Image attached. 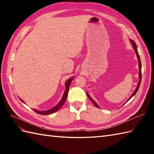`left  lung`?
I'll return each instance as SVG.
<instances>
[{"label": "left lung", "instance_id": "obj_1", "mask_svg": "<svg viewBox=\"0 0 154 154\" xmlns=\"http://www.w3.org/2000/svg\"><path fill=\"white\" fill-rule=\"evenodd\" d=\"M130 42H131V44H132V47H133L134 50V51H135V52H136V56H137V58H138V64H139V71H140V72H139V79H140V80H139V83H138V85H137L136 89V90L134 91V93H133V94H132V95L130 97V98L128 99V100L126 103H127L128 101L130 99H131V98H132L133 96H134V95H135L136 93H137V91H138V89H139V87H140V83H141V80H142V64H141V61H140V55H139V54H138V50H137L136 44V43H135V42L134 41V40H130ZM87 94L88 97H89V99L91 100V102H92V103H93L94 105L96 107H97V108H100V106H99V105H98V104L95 103V101H94V100L92 99V98L91 97V96L89 95V94H88V93H87ZM125 103H124V104H125Z\"/></svg>", "mask_w": 154, "mask_h": 154}]
</instances>
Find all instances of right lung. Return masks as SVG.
Instances as JSON below:
<instances>
[{"mask_svg":"<svg viewBox=\"0 0 154 154\" xmlns=\"http://www.w3.org/2000/svg\"><path fill=\"white\" fill-rule=\"evenodd\" d=\"M73 78L71 77L70 79H69L66 82H65V91L63 93V95L62 97V99L60 101V103H59L56 106H54V108H52V109H50V110H44V111H40V110H35V109H33L34 111H35V112H37L38 114H42V115H48V114H51L52 113H54L57 111L59 109H60V108L63 105V104L65 103V100L67 99V94H68V92H69V85L71 83L72 80H73ZM21 101H22L23 103H24V101H23L22 99H20Z\"/></svg>","mask_w":154,"mask_h":154,"instance_id":"add662e5","label":"right lung"}]
</instances>
